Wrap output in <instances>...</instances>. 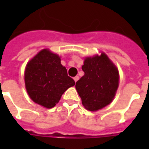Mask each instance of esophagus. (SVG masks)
<instances>
[{
    "instance_id": "1",
    "label": "esophagus",
    "mask_w": 149,
    "mask_h": 149,
    "mask_svg": "<svg viewBox=\"0 0 149 149\" xmlns=\"http://www.w3.org/2000/svg\"><path fill=\"white\" fill-rule=\"evenodd\" d=\"M73 79H74V81L76 82V83H77V80H78V79H79V77H78V76H77V77H73Z\"/></svg>"
}]
</instances>
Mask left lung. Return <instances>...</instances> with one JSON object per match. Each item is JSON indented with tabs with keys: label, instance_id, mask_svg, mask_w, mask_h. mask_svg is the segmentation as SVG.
I'll return each instance as SVG.
<instances>
[{
	"label": "left lung",
	"instance_id": "left-lung-1",
	"mask_svg": "<svg viewBox=\"0 0 149 149\" xmlns=\"http://www.w3.org/2000/svg\"><path fill=\"white\" fill-rule=\"evenodd\" d=\"M84 76L76 84V89L84 108L97 111L113 101L119 86V72L115 64L104 52L84 58Z\"/></svg>",
	"mask_w": 149,
	"mask_h": 149
}]
</instances>
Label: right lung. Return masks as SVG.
<instances>
[{
	"instance_id": "obj_1",
	"label": "right lung",
	"mask_w": 149,
	"mask_h": 149,
	"mask_svg": "<svg viewBox=\"0 0 149 149\" xmlns=\"http://www.w3.org/2000/svg\"><path fill=\"white\" fill-rule=\"evenodd\" d=\"M25 89L36 104L50 109L59 102L75 81L67 75L58 54L43 49L28 62L24 73Z\"/></svg>"
}]
</instances>
